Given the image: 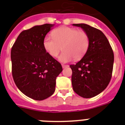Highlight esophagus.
<instances>
[{"label":"esophagus","instance_id":"34e87169","mask_svg":"<svg viewBox=\"0 0 125 125\" xmlns=\"http://www.w3.org/2000/svg\"><path fill=\"white\" fill-rule=\"evenodd\" d=\"M62 68H68V65H64V64H62Z\"/></svg>","mask_w":125,"mask_h":125}]
</instances>
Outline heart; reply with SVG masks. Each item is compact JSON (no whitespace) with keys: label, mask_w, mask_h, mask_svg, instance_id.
Here are the masks:
<instances>
[{"label":"heart","mask_w":125,"mask_h":125,"mask_svg":"<svg viewBox=\"0 0 125 125\" xmlns=\"http://www.w3.org/2000/svg\"><path fill=\"white\" fill-rule=\"evenodd\" d=\"M52 36L44 39L43 46L50 56L56 57L62 47L63 52L59 56L62 62H68L82 57L86 52L89 44L88 34L83 30L62 26L52 32Z\"/></svg>","instance_id":"1"}]
</instances>
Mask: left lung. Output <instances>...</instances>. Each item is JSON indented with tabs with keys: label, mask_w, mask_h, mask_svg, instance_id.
<instances>
[{
	"label": "left lung",
	"mask_w": 125,
	"mask_h": 125,
	"mask_svg": "<svg viewBox=\"0 0 125 125\" xmlns=\"http://www.w3.org/2000/svg\"><path fill=\"white\" fill-rule=\"evenodd\" d=\"M73 25L80 27L88 34L89 44L82 59L69 66L73 71V88L83 98H93L104 91L111 80L114 54L108 39L100 30L85 24Z\"/></svg>",
	"instance_id": "1"
}]
</instances>
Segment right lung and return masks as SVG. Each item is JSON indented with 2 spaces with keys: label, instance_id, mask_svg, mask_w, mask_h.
Returning a JSON list of instances; mask_svg holds the SVG:
<instances>
[{
  "label": "right lung",
  "instance_id": "obj_1",
  "mask_svg": "<svg viewBox=\"0 0 125 125\" xmlns=\"http://www.w3.org/2000/svg\"><path fill=\"white\" fill-rule=\"evenodd\" d=\"M54 24L36 25L21 32L11 49L12 74L20 91L35 100H45L55 91L62 68L45 50L44 39Z\"/></svg>",
  "mask_w": 125,
  "mask_h": 125
}]
</instances>
